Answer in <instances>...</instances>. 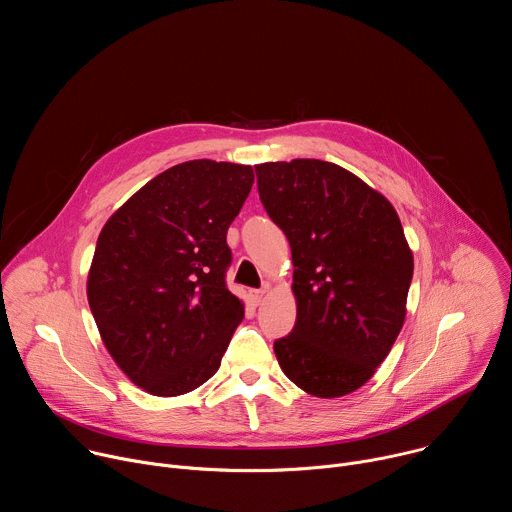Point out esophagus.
I'll return each mask as SVG.
<instances>
[{
	"label": "esophagus",
	"mask_w": 512,
	"mask_h": 512,
	"mask_svg": "<svg viewBox=\"0 0 512 512\" xmlns=\"http://www.w3.org/2000/svg\"><path fill=\"white\" fill-rule=\"evenodd\" d=\"M249 296H251V302H253L255 306H259V304L263 302V296H265V289H251V291H249Z\"/></svg>",
	"instance_id": "esophagus-1"
}]
</instances>
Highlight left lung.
<instances>
[{
    "label": "left lung",
    "mask_w": 512,
    "mask_h": 512,
    "mask_svg": "<svg viewBox=\"0 0 512 512\" xmlns=\"http://www.w3.org/2000/svg\"><path fill=\"white\" fill-rule=\"evenodd\" d=\"M259 198L294 261L298 318L273 342L281 371L314 397L367 383L403 322L413 255L393 204L322 160L255 166Z\"/></svg>",
    "instance_id": "obj_1"
}]
</instances>
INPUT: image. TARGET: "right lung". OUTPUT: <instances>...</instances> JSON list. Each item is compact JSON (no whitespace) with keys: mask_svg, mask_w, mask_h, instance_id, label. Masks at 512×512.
<instances>
[{"mask_svg":"<svg viewBox=\"0 0 512 512\" xmlns=\"http://www.w3.org/2000/svg\"><path fill=\"white\" fill-rule=\"evenodd\" d=\"M251 166L190 160L137 190L105 223L87 298L119 369L143 391L176 397L206 383L245 316L225 275L227 231Z\"/></svg>","mask_w":512,"mask_h":512,"instance_id":"1","label":"right lung"}]
</instances>
